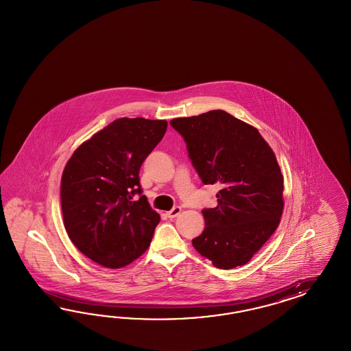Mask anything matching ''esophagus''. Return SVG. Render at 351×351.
I'll use <instances>...</instances> for the list:
<instances>
[{"instance_id": "esophagus-1", "label": "esophagus", "mask_w": 351, "mask_h": 351, "mask_svg": "<svg viewBox=\"0 0 351 351\" xmlns=\"http://www.w3.org/2000/svg\"><path fill=\"white\" fill-rule=\"evenodd\" d=\"M181 213V207L180 206H175L171 211L167 213V217H170V219H175L176 216H179Z\"/></svg>"}]
</instances>
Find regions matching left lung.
I'll return each instance as SVG.
<instances>
[{"instance_id":"left-lung-1","label":"left lung","mask_w":351,"mask_h":351,"mask_svg":"<svg viewBox=\"0 0 351 351\" xmlns=\"http://www.w3.org/2000/svg\"><path fill=\"white\" fill-rule=\"evenodd\" d=\"M203 184H216L217 206L194 248L220 269L247 264L276 232L283 213V175L255 128L225 110L171 119Z\"/></svg>"}]
</instances>
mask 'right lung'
<instances>
[{"label": "right lung", "instance_id": "right-lung-1", "mask_svg": "<svg viewBox=\"0 0 351 351\" xmlns=\"http://www.w3.org/2000/svg\"><path fill=\"white\" fill-rule=\"evenodd\" d=\"M166 130L162 119L119 118L80 145L64 169L65 230L99 265H128L150 245L160 217L143 195L138 171Z\"/></svg>", "mask_w": 351, "mask_h": 351}]
</instances>
